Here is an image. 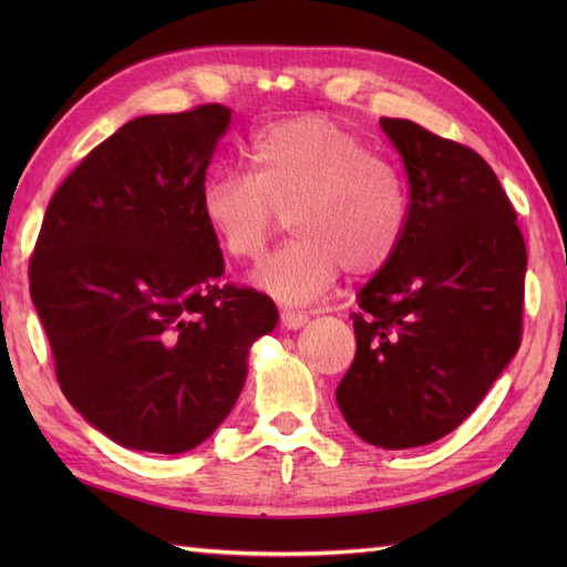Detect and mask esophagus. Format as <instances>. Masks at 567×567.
I'll return each mask as SVG.
<instances>
[{
    "label": "esophagus",
    "mask_w": 567,
    "mask_h": 567,
    "mask_svg": "<svg viewBox=\"0 0 567 567\" xmlns=\"http://www.w3.org/2000/svg\"><path fill=\"white\" fill-rule=\"evenodd\" d=\"M280 321H282V327L287 331H297V329H302L305 323L309 321V315H305V311H297V309H282L280 311Z\"/></svg>",
    "instance_id": "obj_1"
}]
</instances>
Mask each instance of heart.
I'll use <instances>...</instances> for the list:
<instances>
[{
    "label": "heart",
    "mask_w": 567,
    "mask_h": 567,
    "mask_svg": "<svg viewBox=\"0 0 567 567\" xmlns=\"http://www.w3.org/2000/svg\"><path fill=\"white\" fill-rule=\"evenodd\" d=\"M248 173H216L199 189V214L228 258L258 260L290 214L295 238L260 265L256 285L282 302L317 299L346 268L375 275L406 231L400 173L351 128L327 116H297L260 128Z\"/></svg>",
    "instance_id": "heart-1"
}]
</instances>
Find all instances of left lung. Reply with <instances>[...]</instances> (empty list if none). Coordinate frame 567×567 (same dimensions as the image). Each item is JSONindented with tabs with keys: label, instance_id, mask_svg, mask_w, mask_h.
I'll return each instance as SVG.
<instances>
[{
	"label": "left lung",
	"instance_id": "1",
	"mask_svg": "<svg viewBox=\"0 0 567 567\" xmlns=\"http://www.w3.org/2000/svg\"><path fill=\"white\" fill-rule=\"evenodd\" d=\"M409 177L400 250L358 292L355 360L336 402L388 451L443 439L522 343L526 246L495 171L409 118H380Z\"/></svg>",
	"mask_w": 567,
	"mask_h": 567
}]
</instances>
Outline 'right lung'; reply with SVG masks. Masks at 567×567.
Listing matches in <instances>:
<instances>
[{
  "label": "right lung",
  "instance_id": "1",
  "mask_svg": "<svg viewBox=\"0 0 567 567\" xmlns=\"http://www.w3.org/2000/svg\"><path fill=\"white\" fill-rule=\"evenodd\" d=\"M231 112L202 104L124 124L48 204L31 299L68 402L124 449L185 453L231 412L268 295L221 285L199 189Z\"/></svg>",
  "mask_w": 567,
  "mask_h": 567
}]
</instances>
